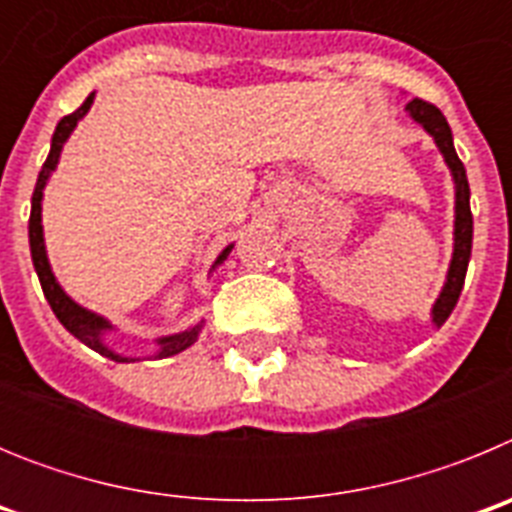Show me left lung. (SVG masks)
Here are the masks:
<instances>
[{"instance_id":"obj_1","label":"left lung","mask_w":512,"mask_h":512,"mask_svg":"<svg viewBox=\"0 0 512 512\" xmlns=\"http://www.w3.org/2000/svg\"><path fill=\"white\" fill-rule=\"evenodd\" d=\"M405 110L410 112L415 122H420L431 138L436 140L438 151L443 153V161L451 169L456 187V217H454V256H451L449 274H446V284H443L441 295H438L436 305L431 310V318L436 323V328H441L446 323V318L451 315V310L456 307L461 295V287H464V277H467L469 256H472V210H469V182H467V169L456 156L454 138H451V128L443 112L438 110L436 104L423 102V99H413L408 102Z\"/></svg>"}]
</instances>
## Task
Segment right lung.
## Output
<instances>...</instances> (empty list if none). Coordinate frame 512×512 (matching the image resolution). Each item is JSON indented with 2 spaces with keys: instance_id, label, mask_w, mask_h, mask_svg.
I'll return each instance as SVG.
<instances>
[{
  "instance_id": "right-lung-1",
  "label": "right lung",
  "mask_w": 512,
  "mask_h": 512,
  "mask_svg": "<svg viewBox=\"0 0 512 512\" xmlns=\"http://www.w3.org/2000/svg\"><path fill=\"white\" fill-rule=\"evenodd\" d=\"M94 102V92L89 94L87 99H84V104H81L79 110L71 112V115L63 117L61 122L56 125V133H53V140H51V153H48V158H45L43 169H40L38 174V184H35V192H33V210H30V225H27V233H30V253H33V266L35 271H38V279H40V287H43V295L45 300H48V305H51V310L56 312V318L61 320V325L66 330H69L71 336L79 338L84 346H89L92 351H97V354L107 356V359L117 361V364H125V361H135L130 359V356H122V354H115L107 343L102 341V336L107 333V330H112L110 320H104L102 315H97V312L87 310V307H81L79 302L71 300L66 292L61 289V284L56 282V277H53L51 271V264H48V253H45V241H43V225H40V220H43V189L45 184H48V179H51V174L56 171L58 166V158H61V148L63 143L69 140V135L74 133L76 122L81 120V117L87 115L89 107H92ZM233 251V246L223 248V253L217 256V261L212 264V269L215 266L223 264L225 259H228V253ZM200 330H202V320L197 325H192L189 330H182V333H174V336H164L158 338V359H166V356H174V354H182L184 348L192 346L197 338H200Z\"/></svg>"
}]
</instances>
